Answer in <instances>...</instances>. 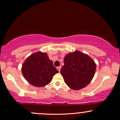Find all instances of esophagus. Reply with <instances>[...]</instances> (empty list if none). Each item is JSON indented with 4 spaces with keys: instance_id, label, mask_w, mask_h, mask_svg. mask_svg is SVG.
<instances>
[{
    "instance_id": "34e87169",
    "label": "esophagus",
    "mask_w": 120,
    "mask_h": 120,
    "mask_svg": "<svg viewBox=\"0 0 120 120\" xmlns=\"http://www.w3.org/2000/svg\"><path fill=\"white\" fill-rule=\"evenodd\" d=\"M60 69H61V67H57V69L58 70V71H60Z\"/></svg>"
}]
</instances>
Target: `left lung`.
Returning <instances> with one entry per match:
<instances>
[{
  "instance_id": "1",
  "label": "left lung",
  "mask_w": 120,
  "mask_h": 120,
  "mask_svg": "<svg viewBox=\"0 0 120 120\" xmlns=\"http://www.w3.org/2000/svg\"><path fill=\"white\" fill-rule=\"evenodd\" d=\"M60 74L64 82L71 89L78 90L89 84L94 76L96 65L86 54L75 51L67 55Z\"/></svg>"
}]
</instances>
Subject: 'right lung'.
<instances>
[{
  "label": "right lung",
  "instance_id": "obj_1",
  "mask_svg": "<svg viewBox=\"0 0 120 120\" xmlns=\"http://www.w3.org/2000/svg\"><path fill=\"white\" fill-rule=\"evenodd\" d=\"M22 72L29 83L36 87H42L49 84L58 71L47 53L38 52L26 59L22 65Z\"/></svg>",
  "mask_w": 120,
  "mask_h": 120
}]
</instances>
